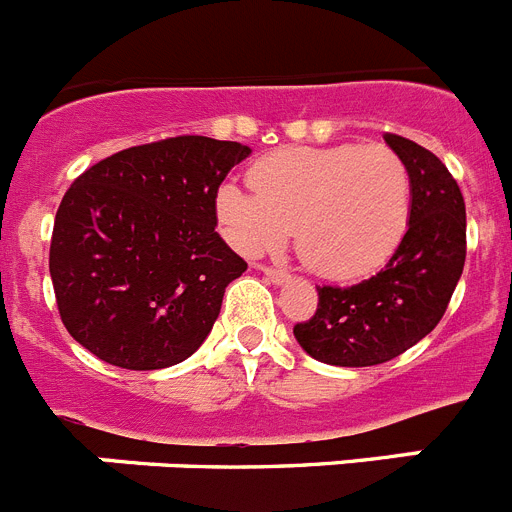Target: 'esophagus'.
Segmentation results:
<instances>
[{"instance_id": "34e87169", "label": "esophagus", "mask_w": 512, "mask_h": 512, "mask_svg": "<svg viewBox=\"0 0 512 512\" xmlns=\"http://www.w3.org/2000/svg\"><path fill=\"white\" fill-rule=\"evenodd\" d=\"M259 269L264 271L266 279H269L271 284H284V282H289V279H292L287 271H282V269H271V266H259Z\"/></svg>"}]
</instances>
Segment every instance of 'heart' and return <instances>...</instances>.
Masks as SVG:
<instances>
[{
  "label": "heart",
  "instance_id": "obj_1",
  "mask_svg": "<svg viewBox=\"0 0 512 512\" xmlns=\"http://www.w3.org/2000/svg\"><path fill=\"white\" fill-rule=\"evenodd\" d=\"M253 192L228 182L217 189V217L243 253L287 241L315 274L338 282L387 264L413 210L410 171L392 148L338 143L292 146L251 169Z\"/></svg>",
  "mask_w": 512,
  "mask_h": 512
}]
</instances>
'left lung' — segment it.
Instances as JSON below:
<instances>
[{
	"label": "left lung",
	"mask_w": 512,
	"mask_h": 512,
	"mask_svg": "<svg viewBox=\"0 0 512 512\" xmlns=\"http://www.w3.org/2000/svg\"><path fill=\"white\" fill-rule=\"evenodd\" d=\"M413 184L408 233L379 274L354 287H318V310L295 325L312 359L374 366L405 354L443 318L467 259V210L449 169L428 148L384 135Z\"/></svg>",
	"instance_id": "left-lung-1"
}]
</instances>
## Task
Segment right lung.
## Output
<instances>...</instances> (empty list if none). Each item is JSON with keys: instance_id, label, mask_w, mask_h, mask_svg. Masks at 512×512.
I'll return each instance as SVG.
<instances>
[{"instance_id": "obj_1", "label": "right lung", "mask_w": 512, "mask_h": 512, "mask_svg": "<svg viewBox=\"0 0 512 512\" xmlns=\"http://www.w3.org/2000/svg\"><path fill=\"white\" fill-rule=\"evenodd\" d=\"M248 153L233 140L179 135L125 148L71 184L48 266L74 341L135 372L202 346L225 287L248 269L215 233L217 189Z\"/></svg>"}]
</instances>
